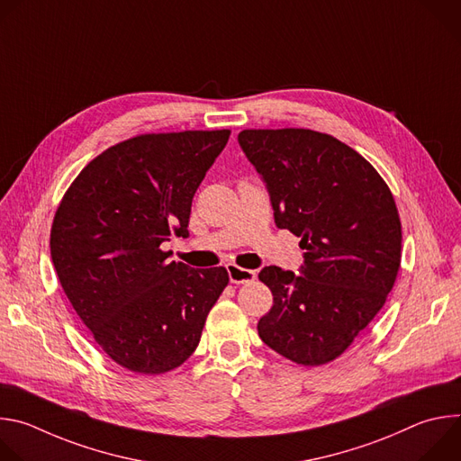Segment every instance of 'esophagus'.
<instances>
[{"label":"esophagus","mask_w":461,"mask_h":461,"mask_svg":"<svg viewBox=\"0 0 461 461\" xmlns=\"http://www.w3.org/2000/svg\"><path fill=\"white\" fill-rule=\"evenodd\" d=\"M226 268H228L230 281L233 285H246V283L255 281V277H257V274L253 270H248V268H240V267H235V265H230Z\"/></svg>","instance_id":"obj_1"}]
</instances>
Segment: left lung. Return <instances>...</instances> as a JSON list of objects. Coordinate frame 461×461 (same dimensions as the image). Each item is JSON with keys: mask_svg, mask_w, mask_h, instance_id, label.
I'll return each mask as SVG.
<instances>
[{"mask_svg": "<svg viewBox=\"0 0 461 461\" xmlns=\"http://www.w3.org/2000/svg\"><path fill=\"white\" fill-rule=\"evenodd\" d=\"M239 144L267 182L276 224L301 239V276L258 274L274 295L260 339L319 366L339 357L383 308L402 267V221L374 166L312 129H244Z\"/></svg>", "mask_w": 461, "mask_h": 461, "instance_id": "left-lung-1", "label": "left lung"}]
</instances>
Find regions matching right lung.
<instances>
[{"instance_id":"1","label":"right lung","mask_w":461,"mask_h":461,"mask_svg":"<svg viewBox=\"0 0 461 461\" xmlns=\"http://www.w3.org/2000/svg\"><path fill=\"white\" fill-rule=\"evenodd\" d=\"M230 129L149 133L93 158L56 210L50 257L59 285L100 348L120 366L157 375L199 347L230 277L167 260L187 237L191 201Z\"/></svg>"}]
</instances>
